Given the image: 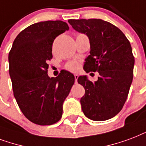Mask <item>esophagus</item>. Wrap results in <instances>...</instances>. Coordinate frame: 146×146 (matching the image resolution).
I'll return each instance as SVG.
<instances>
[{"label":"esophagus","mask_w":146,"mask_h":146,"mask_svg":"<svg viewBox=\"0 0 146 146\" xmlns=\"http://www.w3.org/2000/svg\"><path fill=\"white\" fill-rule=\"evenodd\" d=\"M74 78H75V82L76 83V81H77V79H78L77 74H74Z\"/></svg>","instance_id":"34e87169"}]
</instances>
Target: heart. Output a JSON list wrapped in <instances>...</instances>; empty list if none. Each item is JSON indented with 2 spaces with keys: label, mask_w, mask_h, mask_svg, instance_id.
I'll use <instances>...</instances> for the list:
<instances>
[{
  "label": "heart",
  "mask_w": 146,
  "mask_h": 146,
  "mask_svg": "<svg viewBox=\"0 0 146 146\" xmlns=\"http://www.w3.org/2000/svg\"><path fill=\"white\" fill-rule=\"evenodd\" d=\"M79 67H80V65H79V63H78L77 62H76V61H71V62H70V63H68L66 65V68L68 70L72 71V72H76V71H77Z\"/></svg>",
  "instance_id": "obj_1"
}]
</instances>
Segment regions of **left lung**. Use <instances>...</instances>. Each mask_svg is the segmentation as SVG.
Segmentation results:
<instances>
[{
  "label": "left lung",
  "instance_id": "8db88e82",
  "mask_svg": "<svg viewBox=\"0 0 146 146\" xmlns=\"http://www.w3.org/2000/svg\"><path fill=\"white\" fill-rule=\"evenodd\" d=\"M68 22L90 40V54L85 59L83 70L100 74L94 83L86 76L78 77V83L85 89L80 100L82 110L94 121L110 119L121 111L132 84L135 59L131 44L117 27L101 19Z\"/></svg>",
  "mask_w": 146,
  "mask_h": 146
}]
</instances>
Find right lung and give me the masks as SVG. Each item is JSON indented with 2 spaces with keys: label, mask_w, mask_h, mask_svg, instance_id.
Listing matches in <instances>:
<instances>
[{
  "label": "right lung",
  "mask_w": 146,
  "mask_h": 146,
  "mask_svg": "<svg viewBox=\"0 0 146 146\" xmlns=\"http://www.w3.org/2000/svg\"><path fill=\"white\" fill-rule=\"evenodd\" d=\"M68 30L62 21L33 24L17 36L9 53L14 97L25 117L37 125H50L60 119L63 102L74 84V76L67 70L56 77L47 74L53 41Z\"/></svg>",
  "instance_id": "obj_1"
}]
</instances>
